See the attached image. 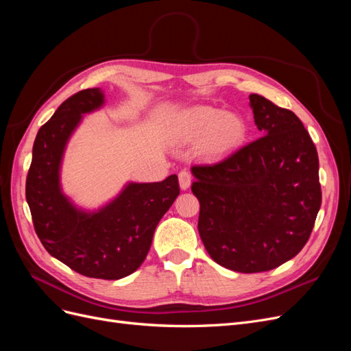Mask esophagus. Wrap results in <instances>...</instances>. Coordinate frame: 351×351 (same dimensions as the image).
<instances>
[{
    "label": "esophagus",
    "instance_id": "esophagus-1",
    "mask_svg": "<svg viewBox=\"0 0 351 351\" xmlns=\"http://www.w3.org/2000/svg\"><path fill=\"white\" fill-rule=\"evenodd\" d=\"M178 183L183 190L189 189L190 183H192V174H190V171H187V169H182V171L178 173Z\"/></svg>",
    "mask_w": 351,
    "mask_h": 351
}]
</instances>
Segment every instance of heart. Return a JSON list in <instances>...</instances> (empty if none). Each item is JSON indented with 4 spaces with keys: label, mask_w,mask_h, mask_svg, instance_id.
<instances>
[{
    "label": "heart",
    "mask_w": 351,
    "mask_h": 351,
    "mask_svg": "<svg viewBox=\"0 0 351 351\" xmlns=\"http://www.w3.org/2000/svg\"><path fill=\"white\" fill-rule=\"evenodd\" d=\"M177 136L183 141L205 139L212 154H227L246 139L247 124L236 114L200 107L183 115L177 125Z\"/></svg>",
    "instance_id": "obj_1"
}]
</instances>
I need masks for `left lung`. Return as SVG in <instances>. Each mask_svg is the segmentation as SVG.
Wrapping results in <instances>:
<instances>
[{
	"instance_id": "obj_1",
	"label": "left lung",
	"mask_w": 351,
	"mask_h": 351,
	"mask_svg": "<svg viewBox=\"0 0 351 351\" xmlns=\"http://www.w3.org/2000/svg\"><path fill=\"white\" fill-rule=\"evenodd\" d=\"M249 99L265 136L217 164L192 167L204 246L221 267L243 274L293 259L322 202L319 159L299 117L261 95Z\"/></svg>"
}]
</instances>
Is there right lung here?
Listing matches in <instances>:
<instances>
[{
	"label": "right lung",
	"mask_w": 351,
	"mask_h": 351,
	"mask_svg": "<svg viewBox=\"0 0 351 351\" xmlns=\"http://www.w3.org/2000/svg\"><path fill=\"white\" fill-rule=\"evenodd\" d=\"M105 104L99 88L62 102L40 127L26 178V200L47 252L84 277L120 280L134 272L151 249L154 231L180 195L176 174L158 183H129L97 210L77 208L62 193L60 169L83 114Z\"/></svg>",
	"instance_id": "1"
}]
</instances>
